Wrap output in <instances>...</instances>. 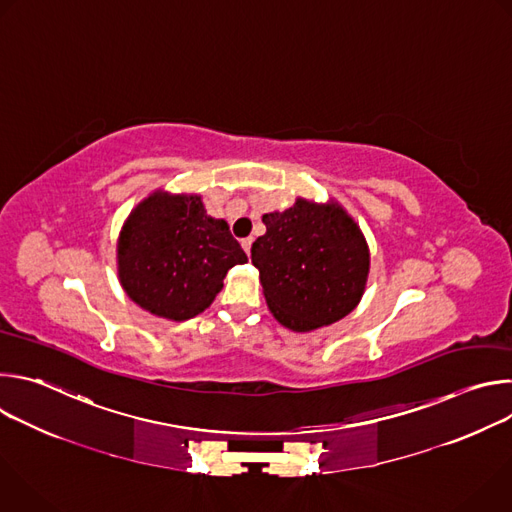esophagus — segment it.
Listing matches in <instances>:
<instances>
[{
    "label": "esophagus",
    "mask_w": 512,
    "mask_h": 512,
    "mask_svg": "<svg viewBox=\"0 0 512 512\" xmlns=\"http://www.w3.org/2000/svg\"><path fill=\"white\" fill-rule=\"evenodd\" d=\"M241 245H243L245 253L249 255V253H251V245H253V237H247V239H243V241H241Z\"/></svg>",
    "instance_id": "1"
}]
</instances>
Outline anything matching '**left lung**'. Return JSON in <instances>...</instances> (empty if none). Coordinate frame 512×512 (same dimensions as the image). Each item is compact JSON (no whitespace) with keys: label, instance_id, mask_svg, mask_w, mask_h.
Segmentation results:
<instances>
[{"label":"left lung","instance_id":"1","mask_svg":"<svg viewBox=\"0 0 512 512\" xmlns=\"http://www.w3.org/2000/svg\"><path fill=\"white\" fill-rule=\"evenodd\" d=\"M265 235L251 247L273 318L310 332L348 316L367 289L371 251L354 218L336 200L296 198L263 214Z\"/></svg>","mask_w":512,"mask_h":512}]
</instances>
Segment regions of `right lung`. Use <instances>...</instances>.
Returning <instances> with one entry per match:
<instances>
[{"instance_id": "right-lung-1", "label": "right lung", "mask_w": 512, "mask_h": 512, "mask_svg": "<svg viewBox=\"0 0 512 512\" xmlns=\"http://www.w3.org/2000/svg\"><path fill=\"white\" fill-rule=\"evenodd\" d=\"M247 255L227 221L206 214L198 194L156 190L125 218L117 277L129 300L158 318L184 322L204 312Z\"/></svg>"}]
</instances>
